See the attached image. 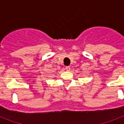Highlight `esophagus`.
I'll use <instances>...</instances> for the list:
<instances>
[{"mask_svg": "<svg viewBox=\"0 0 124 124\" xmlns=\"http://www.w3.org/2000/svg\"><path fill=\"white\" fill-rule=\"evenodd\" d=\"M65 69H66V70H67V71H70V69H71V68H70V67H69V66H66V67H65Z\"/></svg>", "mask_w": 124, "mask_h": 124, "instance_id": "34e87169", "label": "esophagus"}]
</instances>
